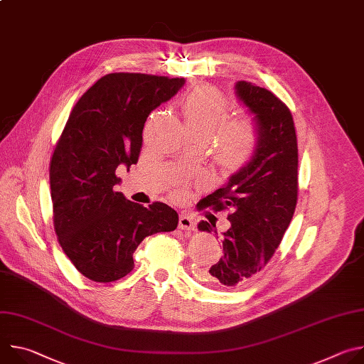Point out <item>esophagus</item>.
Here are the masks:
<instances>
[{
    "mask_svg": "<svg viewBox=\"0 0 364 364\" xmlns=\"http://www.w3.org/2000/svg\"><path fill=\"white\" fill-rule=\"evenodd\" d=\"M178 228L181 230H194L196 229V219L191 216L181 215L178 219Z\"/></svg>",
    "mask_w": 364,
    "mask_h": 364,
    "instance_id": "1",
    "label": "esophagus"
}]
</instances>
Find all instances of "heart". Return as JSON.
I'll return each mask as SVG.
<instances>
[{"mask_svg":"<svg viewBox=\"0 0 364 364\" xmlns=\"http://www.w3.org/2000/svg\"><path fill=\"white\" fill-rule=\"evenodd\" d=\"M186 127L191 135L209 141L215 136L216 159L228 171L246 166L261 139L259 124L252 117L229 119V99L210 86H200L190 92L184 102Z\"/></svg>","mask_w":364,"mask_h":364,"instance_id":"obj_1","label":"heart"}]
</instances>
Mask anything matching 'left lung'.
<instances>
[{"mask_svg": "<svg viewBox=\"0 0 364 364\" xmlns=\"http://www.w3.org/2000/svg\"><path fill=\"white\" fill-rule=\"evenodd\" d=\"M237 97L261 129L252 160L226 186L209 194L201 207L229 210L220 261L203 272L220 289L239 288L261 271L288 229L298 198V145L294 119L285 103L265 87L239 80ZM198 230L215 232L204 220Z\"/></svg>", "mask_w": 364, "mask_h": 364, "instance_id": "left-lung-1", "label": "left lung"}]
</instances>
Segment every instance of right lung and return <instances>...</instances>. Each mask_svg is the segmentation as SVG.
Segmentation results:
<instances>
[{"label":"right lung","instance_id":"add662e5","mask_svg":"<svg viewBox=\"0 0 364 364\" xmlns=\"http://www.w3.org/2000/svg\"><path fill=\"white\" fill-rule=\"evenodd\" d=\"M144 73H109L73 107L50 161L53 223L75 268L95 282H114L134 269V252L149 235L171 232L178 215L117 191L119 166L136 164L148 115L184 85Z\"/></svg>","mask_w":364,"mask_h":364}]
</instances>
